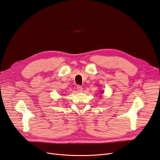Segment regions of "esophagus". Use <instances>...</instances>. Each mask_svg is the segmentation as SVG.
<instances>
[{
  "label": "esophagus",
  "instance_id": "obj_1",
  "mask_svg": "<svg viewBox=\"0 0 160 160\" xmlns=\"http://www.w3.org/2000/svg\"><path fill=\"white\" fill-rule=\"evenodd\" d=\"M77 90H78V92H82V91H83V88H82V86H77Z\"/></svg>",
  "mask_w": 160,
  "mask_h": 160
}]
</instances>
